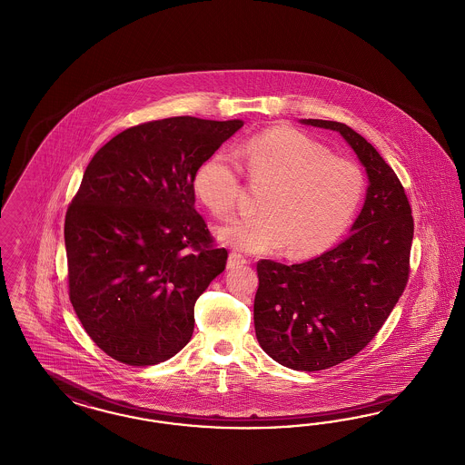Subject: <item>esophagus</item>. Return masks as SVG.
Masks as SVG:
<instances>
[{
	"label": "esophagus",
	"mask_w": 465,
	"mask_h": 465,
	"mask_svg": "<svg viewBox=\"0 0 465 465\" xmlns=\"http://www.w3.org/2000/svg\"><path fill=\"white\" fill-rule=\"evenodd\" d=\"M243 264H247V259H245V257L237 254V252H230L228 261H226V268H228V270L239 268V266H243Z\"/></svg>",
	"instance_id": "obj_1"
}]
</instances>
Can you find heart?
<instances>
[{"label": "heart", "instance_id": "b5f03b06", "mask_svg": "<svg viewBox=\"0 0 465 465\" xmlns=\"http://www.w3.org/2000/svg\"><path fill=\"white\" fill-rule=\"evenodd\" d=\"M237 158L251 182L268 193L259 203L261 216L216 230L224 243L247 252L287 247V256L301 259L330 249L352 223L364 195L362 170L302 132H259L239 145ZM193 189L214 216L228 218L241 197V166L216 153L199 166Z\"/></svg>", "mask_w": 465, "mask_h": 465}]
</instances>
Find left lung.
Returning a JSON list of instances; mask_svg holds the SVG:
<instances>
[{
    "mask_svg": "<svg viewBox=\"0 0 465 465\" xmlns=\"http://www.w3.org/2000/svg\"><path fill=\"white\" fill-rule=\"evenodd\" d=\"M302 124L340 132L369 176L347 241L301 264L257 262V341L282 366L311 372L361 352L388 320L409 282L414 218L399 176L362 135L340 122Z\"/></svg>",
    "mask_w": 465,
    "mask_h": 465,
    "instance_id": "8db88e82",
    "label": "left lung"
}]
</instances>
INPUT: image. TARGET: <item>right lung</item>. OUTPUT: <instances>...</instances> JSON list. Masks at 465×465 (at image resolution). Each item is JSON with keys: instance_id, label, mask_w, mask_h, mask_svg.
<instances>
[{"instance_id": "add662e5", "label": "right lung", "mask_w": 465, "mask_h": 465, "mask_svg": "<svg viewBox=\"0 0 465 465\" xmlns=\"http://www.w3.org/2000/svg\"><path fill=\"white\" fill-rule=\"evenodd\" d=\"M242 125L145 122L87 164L64 216L68 295L87 335L114 361L153 366L193 337L195 301L228 257L195 211L193 178Z\"/></svg>"}]
</instances>
